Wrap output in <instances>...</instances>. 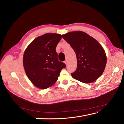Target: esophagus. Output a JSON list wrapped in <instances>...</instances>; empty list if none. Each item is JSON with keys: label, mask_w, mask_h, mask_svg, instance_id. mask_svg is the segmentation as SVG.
Instances as JSON below:
<instances>
[{"label": "esophagus", "mask_w": 124, "mask_h": 124, "mask_svg": "<svg viewBox=\"0 0 124 124\" xmlns=\"http://www.w3.org/2000/svg\"><path fill=\"white\" fill-rule=\"evenodd\" d=\"M64 63H65V64H66V65H67V63H68V62H67V60H65V61H64Z\"/></svg>", "instance_id": "34e87169"}]
</instances>
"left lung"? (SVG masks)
<instances>
[{
    "instance_id": "obj_1",
    "label": "left lung",
    "mask_w": 124,
    "mask_h": 124,
    "mask_svg": "<svg viewBox=\"0 0 124 124\" xmlns=\"http://www.w3.org/2000/svg\"><path fill=\"white\" fill-rule=\"evenodd\" d=\"M76 53L77 68L71 73L75 79L86 84L95 81L103 72L107 64L106 52L98 41L83 31L62 35Z\"/></svg>"
}]
</instances>
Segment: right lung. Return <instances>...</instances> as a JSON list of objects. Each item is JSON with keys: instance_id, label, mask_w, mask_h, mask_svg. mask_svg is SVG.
<instances>
[{"instance_id": "add662e5", "label": "right lung", "mask_w": 124, "mask_h": 124, "mask_svg": "<svg viewBox=\"0 0 124 124\" xmlns=\"http://www.w3.org/2000/svg\"><path fill=\"white\" fill-rule=\"evenodd\" d=\"M62 35L47 33L34 39L26 48L23 67L28 78L40 89H46L57 80L61 71L66 67L58 60L56 47Z\"/></svg>"}]
</instances>
